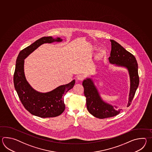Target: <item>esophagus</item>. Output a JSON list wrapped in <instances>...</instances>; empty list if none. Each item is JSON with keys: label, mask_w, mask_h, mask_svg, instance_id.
<instances>
[{"label": "esophagus", "mask_w": 152, "mask_h": 152, "mask_svg": "<svg viewBox=\"0 0 152 152\" xmlns=\"http://www.w3.org/2000/svg\"><path fill=\"white\" fill-rule=\"evenodd\" d=\"M77 78V80L81 81L84 80L85 77L83 75H78Z\"/></svg>", "instance_id": "esophagus-1"}]
</instances>
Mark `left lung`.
Wrapping results in <instances>:
<instances>
[{
	"mask_svg": "<svg viewBox=\"0 0 152 152\" xmlns=\"http://www.w3.org/2000/svg\"><path fill=\"white\" fill-rule=\"evenodd\" d=\"M110 42L111 43V50L109 58L110 64L126 67L129 72L130 88L127 107H129L139 86L137 62L135 56L118 43L113 39H110ZM83 86L84 88V95L86 98L87 110L94 116L103 119L115 116L122 110L118 109L116 106H113L104 102L91 78L85 79L83 82Z\"/></svg>",
	"mask_w": 152,
	"mask_h": 152,
	"instance_id": "8db88e82",
	"label": "left lung"
}]
</instances>
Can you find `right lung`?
Segmentation results:
<instances>
[{
    "label": "right lung",
    "mask_w": 152,
    "mask_h": 152,
    "mask_svg": "<svg viewBox=\"0 0 152 152\" xmlns=\"http://www.w3.org/2000/svg\"><path fill=\"white\" fill-rule=\"evenodd\" d=\"M62 41L60 37L53 39L51 36L43 37L22 50L17 58L13 75L15 88L26 110L36 116L47 118L60 115L65 109L64 97L66 92L73 87L75 80L48 92H39L32 88L26 80L24 72V59L42 44Z\"/></svg>",
    "instance_id": "1"
}]
</instances>
